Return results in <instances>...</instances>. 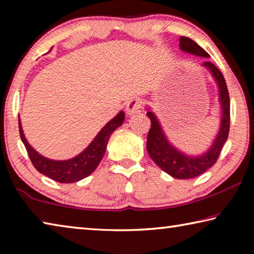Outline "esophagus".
<instances>
[{
  "label": "esophagus",
  "instance_id": "obj_1",
  "mask_svg": "<svg viewBox=\"0 0 254 254\" xmlns=\"http://www.w3.org/2000/svg\"><path fill=\"white\" fill-rule=\"evenodd\" d=\"M141 107V100L139 97H133L130 101L127 102V115H133L139 112Z\"/></svg>",
  "mask_w": 254,
  "mask_h": 254
}]
</instances>
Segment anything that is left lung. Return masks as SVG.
<instances>
[{"label":"left lung","mask_w":254,"mask_h":254,"mask_svg":"<svg viewBox=\"0 0 254 254\" xmlns=\"http://www.w3.org/2000/svg\"><path fill=\"white\" fill-rule=\"evenodd\" d=\"M179 48L184 53L205 58L209 57V55L200 46L187 37L180 38ZM201 66L207 68L214 80L216 81L218 88V101H220L222 111L220 128H218L217 134L213 140L212 144L204 153L190 156V154L185 153L176 148L166 136L156 114L149 106H147V115L151 121V127L149 130L147 139L148 153L159 168H161L173 178L190 179L205 173L216 162L223 145L229 136L230 96L225 79L220 69L210 62H205Z\"/></svg>","instance_id":"1"}]
</instances>
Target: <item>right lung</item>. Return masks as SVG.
<instances>
[{
	"mask_svg": "<svg viewBox=\"0 0 254 254\" xmlns=\"http://www.w3.org/2000/svg\"><path fill=\"white\" fill-rule=\"evenodd\" d=\"M124 112L121 111L117 117H114L110 122H107L102 130L97 133L94 140L88 144V147L83 150L76 157L68 160H53L46 158L36 151L24 136V133L19 119V130L21 140L27 149L30 160L40 174L47 176L50 179L62 184H71L88 177L94 170L97 168L98 163L104 157L106 145L112 133L124 122Z\"/></svg>",
	"mask_w": 254,
	"mask_h": 254,
	"instance_id": "right-lung-1",
	"label": "right lung"
}]
</instances>
